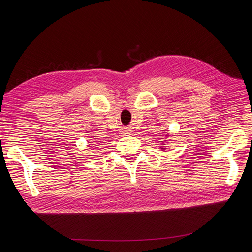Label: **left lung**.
I'll use <instances>...</instances> for the list:
<instances>
[{
    "instance_id": "1",
    "label": "left lung",
    "mask_w": 252,
    "mask_h": 252,
    "mask_svg": "<svg viewBox=\"0 0 252 252\" xmlns=\"http://www.w3.org/2000/svg\"><path fill=\"white\" fill-rule=\"evenodd\" d=\"M167 137H168V135H167ZM161 142H162V144H161V145H162V146H160V147H159V148H160V149H161V150H162V151H163V150H165V149H166V148H165V147H164V146H163V145H165V144H164V143H165V142H164V141H161Z\"/></svg>"
}]
</instances>
